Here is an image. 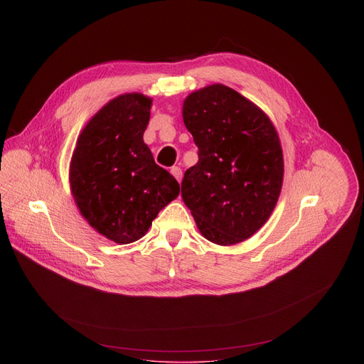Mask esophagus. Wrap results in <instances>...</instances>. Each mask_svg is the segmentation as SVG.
<instances>
[{
  "mask_svg": "<svg viewBox=\"0 0 364 364\" xmlns=\"http://www.w3.org/2000/svg\"><path fill=\"white\" fill-rule=\"evenodd\" d=\"M171 174L177 178V181H178V183L181 181V178H183V171H181V168H178V166H172V168H171Z\"/></svg>",
  "mask_w": 364,
  "mask_h": 364,
  "instance_id": "obj_1",
  "label": "esophagus"
}]
</instances>
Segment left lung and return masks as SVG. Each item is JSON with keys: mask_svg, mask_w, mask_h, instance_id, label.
<instances>
[{"mask_svg": "<svg viewBox=\"0 0 364 364\" xmlns=\"http://www.w3.org/2000/svg\"><path fill=\"white\" fill-rule=\"evenodd\" d=\"M199 161L184 172L181 196L200 233L217 245L251 237L269 220L283 181V155L267 114L237 91L214 84L183 105Z\"/></svg>", "mask_w": 364, "mask_h": 364, "instance_id": "left-lung-1", "label": "left lung"}]
</instances>
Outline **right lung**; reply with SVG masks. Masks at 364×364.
<instances>
[{"instance_id": "1", "label": "right lung", "mask_w": 364, "mask_h": 364, "mask_svg": "<svg viewBox=\"0 0 364 364\" xmlns=\"http://www.w3.org/2000/svg\"><path fill=\"white\" fill-rule=\"evenodd\" d=\"M151 100L131 92L110 100L85 125L70 161V187L81 214L100 235L132 243L180 193L143 134Z\"/></svg>"}]
</instances>
